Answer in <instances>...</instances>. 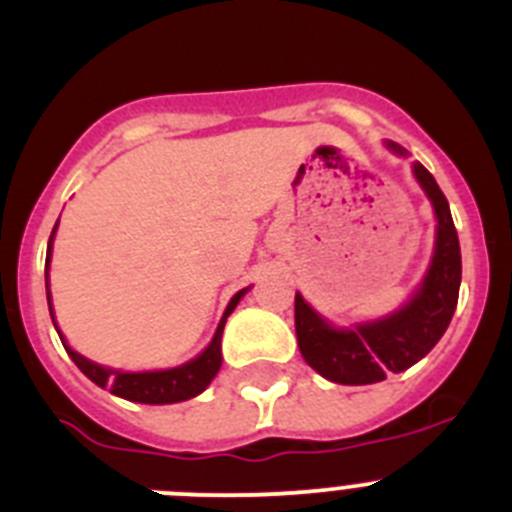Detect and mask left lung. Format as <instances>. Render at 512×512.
<instances>
[{
    "mask_svg": "<svg viewBox=\"0 0 512 512\" xmlns=\"http://www.w3.org/2000/svg\"><path fill=\"white\" fill-rule=\"evenodd\" d=\"M386 146L404 154L399 143L389 141ZM414 176L437 212V245L422 290L414 295L412 303L384 321L336 331L321 315L313 313L300 295H295V333L300 353L323 379L346 386L384 381L391 371L399 374L427 356L450 326L462 280L460 240L450 204L434 176L422 164H414Z\"/></svg>",
    "mask_w": 512,
    "mask_h": 512,
    "instance_id": "1",
    "label": "left lung"
}]
</instances>
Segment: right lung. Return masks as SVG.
<instances>
[{
    "label": "right lung",
    "instance_id": "add662e5",
    "mask_svg": "<svg viewBox=\"0 0 512 512\" xmlns=\"http://www.w3.org/2000/svg\"><path fill=\"white\" fill-rule=\"evenodd\" d=\"M55 229H52V234H55ZM52 234H50V245H47L45 288H47V265H50V250H52ZM242 295H245V290H240V293L229 300L227 310H224L222 321H219V328L217 333H214L212 343L207 346V351H204L202 356L194 358V361H189V364L179 366V369L143 371V374L113 371V369H105V366L93 364V361L83 358L80 353H75L62 336L60 341L62 346H65V351H68V356L75 361V366H78V369L83 371L93 384L108 386L111 394L123 396V399L128 401H141V404H174V401H184V399H191V396L202 394V391L209 386V381L217 376L219 366H222L224 323H227V315L237 308ZM47 303H50V290H47ZM50 315H52V305H50Z\"/></svg>",
    "mask_w": 512,
    "mask_h": 512
}]
</instances>
